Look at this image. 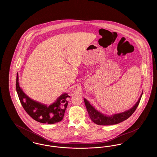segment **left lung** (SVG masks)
<instances>
[{
  "label": "left lung",
  "mask_w": 157,
  "mask_h": 157,
  "mask_svg": "<svg viewBox=\"0 0 157 157\" xmlns=\"http://www.w3.org/2000/svg\"><path fill=\"white\" fill-rule=\"evenodd\" d=\"M142 93L138 102L130 109L122 113L113 114L111 116H106L101 113V112H98L97 110H96L94 106H92L90 104V102L85 98L84 102L86 109L89 113L90 118L94 123H95L97 125H111L119 124L120 122L129 118L138 107V105L140 104L141 98L142 97Z\"/></svg>",
  "instance_id": "obj_1"
}]
</instances>
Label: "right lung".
Instances as JSON below:
<instances>
[{
  "label": "right lung",
  "mask_w": 157,
  "mask_h": 157,
  "mask_svg": "<svg viewBox=\"0 0 157 157\" xmlns=\"http://www.w3.org/2000/svg\"><path fill=\"white\" fill-rule=\"evenodd\" d=\"M16 91L25 111L33 120L43 124H53L61 121L67 107L68 98L67 93L61 95L52 104L47 106L28 97L19 86L18 74L16 76Z\"/></svg>",
  "instance_id": "right-lung-1"
}]
</instances>
